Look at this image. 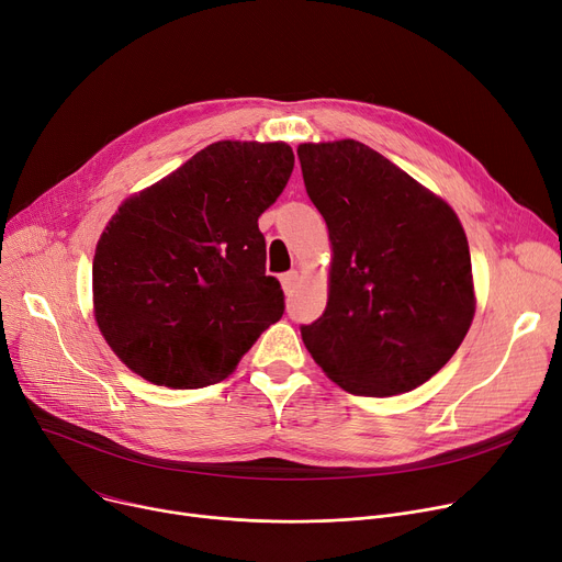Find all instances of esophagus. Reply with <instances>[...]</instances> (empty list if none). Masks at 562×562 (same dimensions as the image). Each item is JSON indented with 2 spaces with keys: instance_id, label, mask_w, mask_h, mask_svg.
Returning a JSON list of instances; mask_svg holds the SVG:
<instances>
[{
  "instance_id": "esophagus-1",
  "label": "esophagus",
  "mask_w": 562,
  "mask_h": 562,
  "mask_svg": "<svg viewBox=\"0 0 562 562\" xmlns=\"http://www.w3.org/2000/svg\"><path fill=\"white\" fill-rule=\"evenodd\" d=\"M280 282H282L284 296H291V293L296 291V284H299V271H289V273H284V276L280 278Z\"/></svg>"
}]
</instances>
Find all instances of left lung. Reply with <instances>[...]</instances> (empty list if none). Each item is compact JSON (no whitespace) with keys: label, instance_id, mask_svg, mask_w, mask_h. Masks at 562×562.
<instances>
[{"label":"left lung","instance_id":"left-lung-1","mask_svg":"<svg viewBox=\"0 0 562 562\" xmlns=\"http://www.w3.org/2000/svg\"><path fill=\"white\" fill-rule=\"evenodd\" d=\"M310 200L328 225V305L301 335L350 394L417 390L476 314L467 234L453 206L369 145L301 143Z\"/></svg>","mask_w":562,"mask_h":562}]
</instances>
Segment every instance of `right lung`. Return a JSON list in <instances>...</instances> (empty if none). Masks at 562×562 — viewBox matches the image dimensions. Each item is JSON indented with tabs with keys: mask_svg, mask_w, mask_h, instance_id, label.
Returning <instances> with one entry per match:
<instances>
[{
	"mask_svg": "<svg viewBox=\"0 0 562 562\" xmlns=\"http://www.w3.org/2000/svg\"><path fill=\"white\" fill-rule=\"evenodd\" d=\"M293 170L284 140H218L117 206L93 257V316L127 369L195 390L280 321L257 218Z\"/></svg>",
	"mask_w": 562,
	"mask_h": 562,
	"instance_id": "obj_1",
	"label": "right lung"
}]
</instances>
